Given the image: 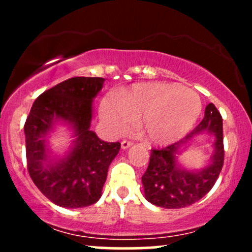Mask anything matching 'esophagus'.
<instances>
[{
    "label": "esophagus",
    "mask_w": 252,
    "mask_h": 252,
    "mask_svg": "<svg viewBox=\"0 0 252 252\" xmlns=\"http://www.w3.org/2000/svg\"><path fill=\"white\" fill-rule=\"evenodd\" d=\"M131 145H133V142L129 141V140H123V141L121 142V146H122V149H123V150L129 149V147H130Z\"/></svg>",
    "instance_id": "obj_1"
}]
</instances>
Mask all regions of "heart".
<instances>
[{"label": "heart", "mask_w": 252, "mask_h": 252, "mask_svg": "<svg viewBox=\"0 0 252 252\" xmlns=\"http://www.w3.org/2000/svg\"><path fill=\"white\" fill-rule=\"evenodd\" d=\"M201 112L199 95L177 83L135 84L117 96L106 95L98 105L101 122L108 133L123 135L139 126L145 138L167 145L182 139Z\"/></svg>", "instance_id": "1"}]
</instances>
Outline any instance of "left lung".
I'll return each instance as SVG.
<instances>
[{
    "mask_svg": "<svg viewBox=\"0 0 252 252\" xmlns=\"http://www.w3.org/2000/svg\"><path fill=\"white\" fill-rule=\"evenodd\" d=\"M215 135V152L210 163L199 171H188L177 163V155L199 133ZM224 162L222 116L213 103L206 106L205 117L184 139L164 147L151 150L150 163L141 178L145 197L163 208H183L195 204L215 185Z\"/></svg>",
    "mask_w": 252,
    "mask_h": 252,
    "instance_id": "obj_1",
    "label": "left lung"
}]
</instances>
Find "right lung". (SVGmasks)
<instances>
[{
  "label": "right lung",
  "instance_id": "add662e5",
  "mask_svg": "<svg viewBox=\"0 0 252 252\" xmlns=\"http://www.w3.org/2000/svg\"><path fill=\"white\" fill-rule=\"evenodd\" d=\"M103 78L75 77L48 89L32 103L24 126L28 172L53 204L86 207L98 201L119 142H106L90 129L93 101ZM60 125L72 129V145L62 157L50 151L48 139Z\"/></svg>",
  "mask_w": 252,
  "mask_h": 252
}]
</instances>
